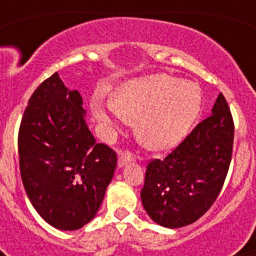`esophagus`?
<instances>
[{
	"instance_id": "1",
	"label": "esophagus",
	"mask_w": 256,
	"mask_h": 256,
	"mask_svg": "<svg viewBox=\"0 0 256 256\" xmlns=\"http://www.w3.org/2000/svg\"><path fill=\"white\" fill-rule=\"evenodd\" d=\"M134 160V155L130 151H122L118 155V165L123 166L126 162H133Z\"/></svg>"
}]
</instances>
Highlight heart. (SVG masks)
<instances>
[{"label":"heart","instance_id":"b5f03b06","mask_svg":"<svg viewBox=\"0 0 256 256\" xmlns=\"http://www.w3.org/2000/svg\"><path fill=\"white\" fill-rule=\"evenodd\" d=\"M200 88L168 74L128 80L112 101H92L96 118L116 128V119L137 120L140 141L154 150L173 148L188 132L201 110Z\"/></svg>","mask_w":256,"mask_h":256}]
</instances>
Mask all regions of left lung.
Returning <instances> with one entry per match:
<instances>
[{"mask_svg": "<svg viewBox=\"0 0 256 256\" xmlns=\"http://www.w3.org/2000/svg\"><path fill=\"white\" fill-rule=\"evenodd\" d=\"M212 112L164 159L148 164L142 205L162 227L180 228L196 222L223 187L232 159L234 124L222 94Z\"/></svg>", "mask_w": 256, "mask_h": 256, "instance_id": "1", "label": "left lung"}]
</instances>
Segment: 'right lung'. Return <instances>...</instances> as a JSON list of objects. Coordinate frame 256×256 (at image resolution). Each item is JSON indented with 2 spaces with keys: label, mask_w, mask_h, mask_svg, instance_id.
<instances>
[{
  "label": "right lung",
  "mask_w": 256,
  "mask_h": 256,
  "mask_svg": "<svg viewBox=\"0 0 256 256\" xmlns=\"http://www.w3.org/2000/svg\"><path fill=\"white\" fill-rule=\"evenodd\" d=\"M82 104L79 92L54 73L29 98L18 136L26 195L48 224L62 230L94 219L116 166V152L97 144Z\"/></svg>",
  "instance_id": "obj_1"
}]
</instances>
